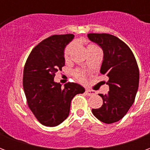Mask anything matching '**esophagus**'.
Wrapping results in <instances>:
<instances>
[{
	"instance_id": "obj_1",
	"label": "esophagus",
	"mask_w": 150,
	"mask_h": 150,
	"mask_svg": "<svg viewBox=\"0 0 150 150\" xmlns=\"http://www.w3.org/2000/svg\"><path fill=\"white\" fill-rule=\"evenodd\" d=\"M85 93H86V95H88V96H93V95H95V92L93 91H91V90H89V89H87L86 91H85Z\"/></svg>"
}]
</instances>
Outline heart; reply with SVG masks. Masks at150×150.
Wrapping results in <instances>:
<instances>
[{"mask_svg": "<svg viewBox=\"0 0 150 150\" xmlns=\"http://www.w3.org/2000/svg\"><path fill=\"white\" fill-rule=\"evenodd\" d=\"M72 48H73V44H70V45H68V46L66 47L65 50H64V57H65L66 59H67L69 58V55L71 54ZM74 75H75V77L78 79L79 81L83 82L85 80L84 72H83L80 70H76L74 72Z\"/></svg>", "mask_w": 150, "mask_h": 150, "instance_id": "b5f03b06", "label": "heart"}]
</instances>
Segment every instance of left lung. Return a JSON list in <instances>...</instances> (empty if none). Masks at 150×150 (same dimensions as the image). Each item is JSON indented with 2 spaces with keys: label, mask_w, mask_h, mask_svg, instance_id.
I'll return each mask as SVG.
<instances>
[{
  "label": "left lung",
  "mask_w": 150,
  "mask_h": 150,
  "mask_svg": "<svg viewBox=\"0 0 150 150\" xmlns=\"http://www.w3.org/2000/svg\"><path fill=\"white\" fill-rule=\"evenodd\" d=\"M88 37L103 50L100 73L108 77L109 86L108 94H99L103 99V105L93 108L92 113L105 124L117 122L125 116L135 100L139 85L138 66L130 48L116 36L88 34Z\"/></svg>",
  "instance_id": "obj_1"
}]
</instances>
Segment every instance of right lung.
<instances>
[{"instance_id":"add662e5","label":"right lung","mask_w":150,"mask_h":150,"mask_svg":"<svg viewBox=\"0 0 150 150\" xmlns=\"http://www.w3.org/2000/svg\"><path fill=\"white\" fill-rule=\"evenodd\" d=\"M74 34L53 35L32 50L25 64L23 88L28 106L42 125L54 127L63 122L70 112L75 95L85 89L75 83L62 88L54 80L55 73L65 65L64 49Z\"/></svg>"}]
</instances>
